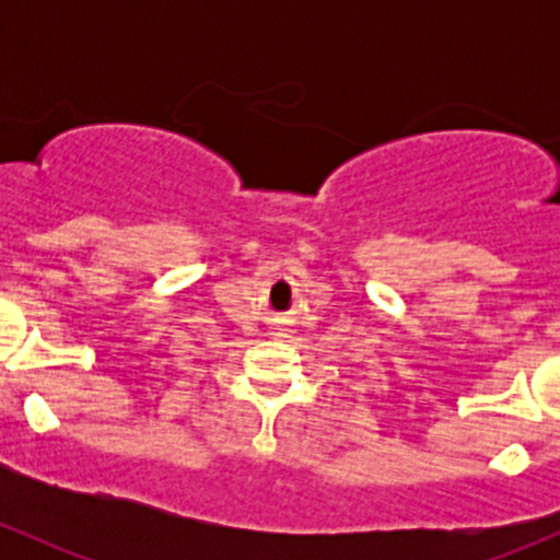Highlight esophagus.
I'll use <instances>...</instances> for the list:
<instances>
[{"mask_svg":"<svg viewBox=\"0 0 560 560\" xmlns=\"http://www.w3.org/2000/svg\"><path fill=\"white\" fill-rule=\"evenodd\" d=\"M284 332H287V327L281 325V322H273V325L268 327V336H276V338H279V336H284Z\"/></svg>","mask_w":560,"mask_h":560,"instance_id":"34e87169","label":"esophagus"}]
</instances>
